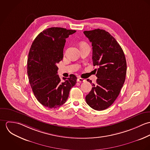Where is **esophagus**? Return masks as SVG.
Segmentation results:
<instances>
[{
	"label": "esophagus",
	"mask_w": 150,
	"mask_h": 150,
	"mask_svg": "<svg viewBox=\"0 0 150 150\" xmlns=\"http://www.w3.org/2000/svg\"><path fill=\"white\" fill-rule=\"evenodd\" d=\"M85 81H86L85 79H82V78H80V77L78 78V79H77V81H78V82H84Z\"/></svg>",
	"instance_id": "1"
}]
</instances>
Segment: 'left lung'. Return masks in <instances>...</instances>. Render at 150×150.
Segmentation results:
<instances>
[{
    "label": "left lung",
    "mask_w": 150,
    "mask_h": 150,
    "mask_svg": "<svg viewBox=\"0 0 150 150\" xmlns=\"http://www.w3.org/2000/svg\"><path fill=\"white\" fill-rule=\"evenodd\" d=\"M92 46L93 66H99L96 84L86 96V103L101 111L110 107L119 95L127 74V62L124 51L116 40L105 30L84 31ZM91 84L92 81L88 79Z\"/></svg>",
    "instance_id": "1"
}]
</instances>
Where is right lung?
Wrapping results in <instances>:
<instances>
[{"instance_id": "add662e5", "label": "right lung", "mask_w": 150, "mask_h": 150, "mask_svg": "<svg viewBox=\"0 0 150 150\" xmlns=\"http://www.w3.org/2000/svg\"><path fill=\"white\" fill-rule=\"evenodd\" d=\"M76 30L63 28H48L35 38L28 54L27 73L33 92L45 107L55 108L66 102L77 77L70 74L64 82L57 74V64L63 59L66 39Z\"/></svg>"}]
</instances>
